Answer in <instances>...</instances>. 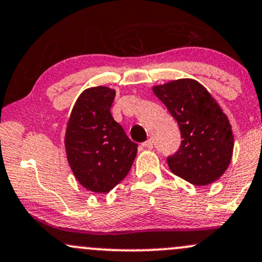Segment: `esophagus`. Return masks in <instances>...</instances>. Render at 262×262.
I'll return each instance as SVG.
<instances>
[{
    "instance_id": "obj_1",
    "label": "esophagus",
    "mask_w": 262,
    "mask_h": 262,
    "mask_svg": "<svg viewBox=\"0 0 262 262\" xmlns=\"http://www.w3.org/2000/svg\"><path fill=\"white\" fill-rule=\"evenodd\" d=\"M142 147L143 148H147V149H152L153 148V140H147V142L142 143Z\"/></svg>"
}]
</instances>
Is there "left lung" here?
<instances>
[{"instance_id":"1","label":"left lung","mask_w":262,"mask_h":262,"mask_svg":"<svg viewBox=\"0 0 262 262\" xmlns=\"http://www.w3.org/2000/svg\"><path fill=\"white\" fill-rule=\"evenodd\" d=\"M152 89L177 120L183 138L180 150L168 157L169 169L194 186L213 183L232 158L235 143L227 115L193 79H178Z\"/></svg>"}]
</instances>
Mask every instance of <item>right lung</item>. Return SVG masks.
I'll list each match as a JSON object with an SVG mask.
<instances>
[{"mask_svg":"<svg viewBox=\"0 0 262 262\" xmlns=\"http://www.w3.org/2000/svg\"><path fill=\"white\" fill-rule=\"evenodd\" d=\"M115 90L88 88L74 104L65 130V150L76 181L88 191L108 193L125 178L138 152L110 113Z\"/></svg>","mask_w":262,"mask_h":262,"instance_id":"1","label":"right lung"}]
</instances>
